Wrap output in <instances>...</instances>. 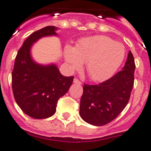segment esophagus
Returning <instances> with one entry per match:
<instances>
[{
    "label": "esophagus",
    "mask_w": 151,
    "mask_h": 151,
    "mask_svg": "<svg viewBox=\"0 0 151 151\" xmlns=\"http://www.w3.org/2000/svg\"><path fill=\"white\" fill-rule=\"evenodd\" d=\"M74 83H76V84H79V85H81V84H82V83L79 81V80H77V78L74 79Z\"/></svg>",
    "instance_id": "obj_1"
}]
</instances>
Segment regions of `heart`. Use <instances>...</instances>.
I'll return each mask as SVG.
<instances>
[{
	"mask_svg": "<svg viewBox=\"0 0 151 151\" xmlns=\"http://www.w3.org/2000/svg\"><path fill=\"white\" fill-rule=\"evenodd\" d=\"M126 50L121 43L104 35L80 40L75 47L66 46L64 55L69 70H74L86 62L89 77L94 81L109 78L121 65Z\"/></svg>",
	"mask_w": 151,
	"mask_h": 151,
	"instance_id": "obj_1",
	"label": "heart"
}]
</instances>
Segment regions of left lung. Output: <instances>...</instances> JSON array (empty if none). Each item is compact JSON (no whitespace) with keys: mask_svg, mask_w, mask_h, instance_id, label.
<instances>
[{"mask_svg":"<svg viewBox=\"0 0 151 151\" xmlns=\"http://www.w3.org/2000/svg\"><path fill=\"white\" fill-rule=\"evenodd\" d=\"M135 65L131 51L122 70L98 85L84 84L80 115L84 121L101 126L115 119L126 108L134 85Z\"/></svg>","mask_w":151,"mask_h":151,"instance_id":"1","label":"left lung"}]
</instances>
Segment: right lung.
Returning a JSON list of instances; mask_svg holds the SVG:
<instances>
[{
    "label": "right lung",
    "instance_id": "add662e5",
    "mask_svg": "<svg viewBox=\"0 0 151 151\" xmlns=\"http://www.w3.org/2000/svg\"><path fill=\"white\" fill-rule=\"evenodd\" d=\"M58 28L47 26L34 32L19 50L12 72V88L17 104L25 114L45 119L56 111L59 98L66 94L74 77H65L55 64L40 65L31 55L34 43L43 37L57 36Z\"/></svg>",
    "mask_w": 151,
    "mask_h": 151
}]
</instances>
